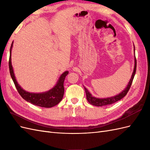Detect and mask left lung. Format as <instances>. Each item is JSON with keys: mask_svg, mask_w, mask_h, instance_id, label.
I'll list each match as a JSON object with an SVG mask.
<instances>
[{"mask_svg": "<svg viewBox=\"0 0 150 150\" xmlns=\"http://www.w3.org/2000/svg\"><path fill=\"white\" fill-rule=\"evenodd\" d=\"M134 49L135 50V48ZM136 70H137V59H136V57L134 56V70H133L132 76H131V78L129 80V82L128 83V86H127V87L125 89V90L122 91L121 93L116 95L115 96L107 98H103V99L95 98L92 96L91 94L88 91V90L87 89H86L85 87H84L86 91V98H87L88 101L93 106H103L109 105V104H111L120 101V99H121L122 98H124L126 95V94L129 91L131 84L133 83V80L134 79V77L136 73Z\"/></svg>", "mask_w": 150, "mask_h": 150, "instance_id": "obj_1", "label": "left lung"}]
</instances>
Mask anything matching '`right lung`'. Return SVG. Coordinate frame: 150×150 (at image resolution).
I'll return each instance as SVG.
<instances>
[{
    "instance_id": "1",
    "label": "right lung",
    "mask_w": 150,
    "mask_h": 150,
    "mask_svg": "<svg viewBox=\"0 0 150 150\" xmlns=\"http://www.w3.org/2000/svg\"><path fill=\"white\" fill-rule=\"evenodd\" d=\"M13 42H12L10 49V57L9 61H8V66H9V71L11 78L13 81V83H14L16 86L18 93H19L21 97L25 99V101L32 103L34 105L44 108H51L59 103L60 101L62 100L63 96H64V81L66 76L69 73V72L65 71L64 73L62 74L56 86L47 92L42 93H32L25 91L17 83L14 73H13L11 63V50Z\"/></svg>"
}]
</instances>
